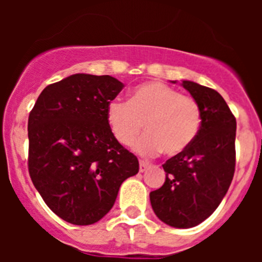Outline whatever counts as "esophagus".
Segmentation results:
<instances>
[{
    "label": "esophagus",
    "instance_id": "1",
    "mask_svg": "<svg viewBox=\"0 0 262 262\" xmlns=\"http://www.w3.org/2000/svg\"><path fill=\"white\" fill-rule=\"evenodd\" d=\"M148 166H149V163H148V161H143V160H140V163H139V172L140 173L145 172Z\"/></svg>",
    "mask_w": 262,
    "mask_h": 262
}]
</instances>
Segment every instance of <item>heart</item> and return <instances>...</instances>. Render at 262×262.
Returning <instances> with one entry per match:
<instances>
[{"label": "heart", "instance_id": "b5f03b06", "mask_svg": "<svg viewBox=\"0 0 262 262\" xmlns=\"http://www.w3.org/2000/svg\"><path fill=\"white\" fill-rule=\"evenodd\" d=\"M106 120L117 142L124 147L134 144L144 123L147 134L139 139L135 151L144 156H154L160 151L176 156L196 138L202 113L191 97L182 96L163 82H148L136 86L129 101L111 99Z\"/></svg>", "mask_w": 262, "mask_h": 262}]
</instances>
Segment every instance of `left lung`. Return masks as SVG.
I'll return each mask as SVG.
<instances>
[{
  "mask_svg": "<svg viewBox=\"0 0 262 262\" xmlns=\"http://www.w3.org/2000/svg\"><path fill=\"white\" fill-rule=\"evenodd\" d=\"M181 85L200 105L202 123L194 142L166 160L165 182L149 200L160 221L191 228L207 219L228 191L235 173L236 119L216 90L186 80Z\"/></svg>",
  "mask_w": 262,
  "mask_h": 262,
  "instance_id": "8db88e82",
  "label": "left lung"
}]
</instances>
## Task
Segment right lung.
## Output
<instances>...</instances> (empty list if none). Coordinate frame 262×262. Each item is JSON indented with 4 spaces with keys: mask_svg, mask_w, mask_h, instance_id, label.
<instances>
[{
    "mask_svg": "<svg viewBox=\"0 0 262 262\" xmlns=\"http://www.w3.org/2000/svg\"><path fill=\"white\" fill-rule=\"evenodd\" d=\"M123 86L111 76L72 75L45 88L30 113V177L46 205L71 224L102 219L122 182L139 172L136 156L106 120Z\"/></svg>",
    "mask_w": 262,
    "mask_h": 262,
    "instance_id": "right-lung-1",
    "label": "right lung"
}]
</instances>
